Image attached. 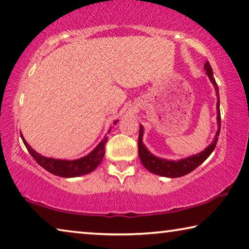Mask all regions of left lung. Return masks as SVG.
Segmentation results:
<instances>
[{"label":"left lung","instance_id":"8db88e82","mask_svg":"<svg viewBox=\"0 0 249 249\" xmlns=\"http://www.w3.org/2000/svg\"><path fill=\"white\" fill-rule=\"evenodd\" d=\"M204 69L206 71V75L209 76L211 83L213 84L215 88V91H216V97H217V124H218V130L216 134H215V138L212 143L207 146V148L202 151L201 153L195 154V156L182 159V160L178 161H171V160H165V159L158 158L156 156L148 151V149L145 148V145L142 142V137H143V127L140 124V130H139V141H138V152H139L140 160L143 164L144 168L150 171L151 173H154L157 175H160V177H165V178H180L183 175L189 174L192 172L193 170L197 168L198 165H201L203 162H204L207 158L211 156V153L214 151L215 146H216L219 131H221V111H219V95H218V86L215 81L213 71H212V67L209 62H206L204 65Z\"/></svg>","mask_w":249,"mask_h":249}]
</instances>
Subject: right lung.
<instances>
[{
    "mask_svg": "<svg viewBox=\"0 0 249 249\" xmlns=\"http://www.w3.org/2000/svg\"><path fill=\"white\" fill-rule=\"evenodd\" d=\"M116 124L117 121L113 122V124ZM21 138L24 144L26 146V149L28 150V152L31 153V156L34 158V160L37 162L42 168H44L52 174L62 178H76L92 172V171L100 164V162L103 161V158L105 156V144L107 143L108 141V137H105L104 139L100 141V143L98 144L90 153L87 154L86 157L77 159V160L69 161L40 156L39 153H37L35 150H33L31 148V145L27 143L22 134Z\"/></svg>",
    "mask_w": 249,
    "mask_h": 249,
    "instance_id": "1",
    "label": "right lung"
}]
</instances>
